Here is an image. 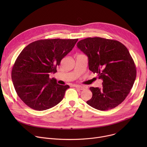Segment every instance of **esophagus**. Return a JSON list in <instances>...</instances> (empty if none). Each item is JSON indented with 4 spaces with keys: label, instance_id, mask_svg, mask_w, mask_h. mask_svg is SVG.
<instances>
[{
    "label": "esophagus",
    "instance_id": "1",
    "mask_svg": "<svg viewBox=\"0 0 147 147\" xmlns=\"http://www.w3.org/2000/svg\"><path fill=\"white\" fill-rule=\"evenodd\" d=\"M76 87L77 89H79V90H84L87 89V87H86L80 86H76Z\"/></svg>",
    "mask_w": 147,
    "mask_h": 147
}]
</instances>
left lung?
Instances as JSON below:
<instances>
[{"mask_svg": "<svg viewBox=\"0 0 147 147\" xmlns=\"http://www.w3.org/2000/svg\"><path fill=\"white\" fill-rule=\"evenodd\" d=\"M77 47L88 57L89 69L98 74L102 87H90L87 103L99 110L117 107L130 92L136 78L134 61L127 48L119 41L100 37L80 40Z\"/></svg>", "mask_w": 147, "mask_h": 147, "instance_id": "left-lung-1", "label": "left lung"}]
</instances>
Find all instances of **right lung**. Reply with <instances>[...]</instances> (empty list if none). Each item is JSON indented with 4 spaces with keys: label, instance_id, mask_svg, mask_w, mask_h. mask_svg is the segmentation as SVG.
<instances>
[{
    "label": "right lung",
    "instance_id": "1",
    "mask_svg": "<svg viewBox=\"0 0 147 147\" xmlns=\"http://www.w3.org/2000/svg\"><path fill=\"white\" fill-rule=\"evenodd\" d=\"M78 39H47L33 42L15 61L11 78L15 90L23 102L36 111L57 105L69 88L58 84L50 73H56L61 59L74 48Z\"/></svg>",
    "mask_w": 147,
    "mask_h": 147
}]
</instances>
